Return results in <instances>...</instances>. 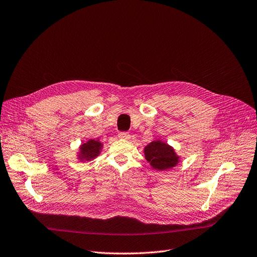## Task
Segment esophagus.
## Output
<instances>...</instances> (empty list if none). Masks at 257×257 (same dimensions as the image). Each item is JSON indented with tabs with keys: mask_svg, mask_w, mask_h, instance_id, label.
<instances>
[{
	"mask_svg": "<svg viewBox=\"0 0 257 257\" xmlns=\"http://www.w3.org/2000/svg\"><path fill=\"white\" fill-rule=\"evenodd\" d=\"M117 137H118L119 139H121V140H129V139H130V135H129L128 132H125V131L119 132L118 135H117Z\"/></svg>",
	"mask_w": 257,
	"mask_h": 257,
	"instance_id": "esophagus-1",
	"label": "esophagus"
}]
</instances>
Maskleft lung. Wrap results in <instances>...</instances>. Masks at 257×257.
I'll use <instances>...</instances> for the list:
<instances>
[{
    "mask_svg": "<svg viewBox=\"0 0 257 257\" xmlns=\"http://www.w3.org/2000/svg\"><path fill=\"white\" fill-rule=\"evenodd\" d=\"M145 158L156 170H167L176 166L180 158L173 148L162 141H153L145 147Z\"/></svg>",
    "mask_w": 257,
    "mask_h": 257,
    "instance_id": "obj_1",
    "label": "left lung"
}]
</instances>
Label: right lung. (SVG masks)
<instances>
[{
	"instance_id": "obj_1",
	"label": "right lung",
	"mask_w": 257,
	"mask_h": 257,
	"mask_svg": "<svg viewBox=\"0 0 257 257\" xmlns=\"http://www.w3.org/2000/svg\"><path fill=\"white\" fill-rule=\"evenodd\" d=\"M102 143L95 140H89L87 143L83 144L80 147L79 159L81 161H91L95 159L96 156L101 153Z\"/></svg>"
}]
</instances>
